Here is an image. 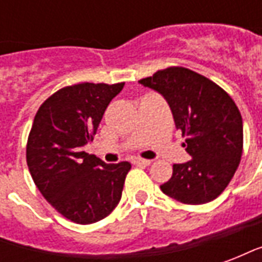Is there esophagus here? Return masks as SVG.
Here are the masks:
<instances>
[{
    "instance_id": "obj_1",
    "label": "esophagus",
    "mask_w": 262,
    "mask_h": 262,
    "mask_svg": "<svg viewBox=\"0 0 262 262\" xmlns=\"http://www.w3.org/2000/svg\"><path fill=\"white\" fill-rule=\"evenodd\" d=\"M133 164L136 165H150L151 161L150 160H144V159H135L133 160Z\"/></svg>"
}]
</instances>
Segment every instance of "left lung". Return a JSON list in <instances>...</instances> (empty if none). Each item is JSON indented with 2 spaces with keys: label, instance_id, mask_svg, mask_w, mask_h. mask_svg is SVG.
Here are the masks:
<instances>
[{
  "label": "left lung",
  "instance_id": "1",
  "mask_svg": "<svg viewBox=\"0 0 262 262\" xmlns=\"http://www.w3.org/2000/svg\"><path fill=\"white\" fill-rule=\"evenodd\" d=\"M139 82L165 98L192 157L172 165V177L161 191L188 205L216 199L242 159L243 119L234 101L213 81L184 67L160 70Z\"/></svg>",
  "mask_w": 262,
  "mask_h": 262
}]
</instances>
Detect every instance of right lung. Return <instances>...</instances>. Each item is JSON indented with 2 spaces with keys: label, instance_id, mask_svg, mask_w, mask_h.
Returning a JSON list of instances; mask_svg holds the SVG:
<instances>
[{
  "label": "right lung",
  "instance_id": "obj_1",
  "mask_svg": "<svg viewBox=\"0 0 262 262\" xmlns=\"http://www.w3.org/2000/svg\"><path fill=\"white\" fill-rule=\"evenodd\" d=\"M123 85L64 86L42 103L32 125L26 146L32 178L45 199L78 225L95 223L116 208L132 167L129 161L106 164L82 151Z\"/></svg>",
  "mask_w": 262,
  "mask_h": 262
}]
</instances>
